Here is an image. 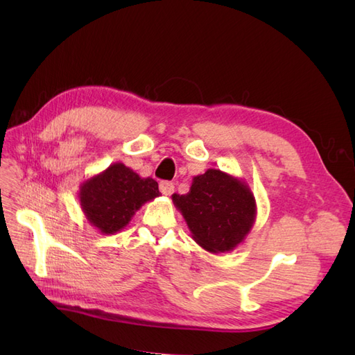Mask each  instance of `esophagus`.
Returning <instances> with one entry per match:
<instances>
[{
  "label": "esophagus",
  "instance_id": "obj_1",
  "mask_svg": "<svg viewBox=\"0 0 355 355\" xmlns=\"http://www.w3.org/2000/svg\"><path fill=\"white\" fill-rule=\"evenodd\" d=\"M159 191H161V194L171 196L175 191V185L168 180H163V182H159Z\"/></svg>",
  "mask_w": 355,
  "mask_h": 355
}]
</instances>
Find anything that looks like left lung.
Masks as SVG:
<instances>
[{"label":"left lung","instance_id":"8db88e82","mask_svg":"<svg viewBox=\"0 0 355 355\" xmlns=\"http://www.w3.org/2000/svg\"><path fill=\"white\" fill-rule=\"evenodd\" d=\"M171 200L192 239L210 253L234 250L256 219V200L249 185L219 168L194 176L188 194H173Z\"/></svg>","mask_w":355,"mask_h":355}]
</instances>
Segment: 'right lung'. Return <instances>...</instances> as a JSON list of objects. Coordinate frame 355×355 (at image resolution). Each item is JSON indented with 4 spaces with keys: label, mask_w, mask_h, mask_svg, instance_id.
Segmentation results:
<instances>
[{
    "label": "right lung",
    "mask_w": 355,
    "mask_h": 355,
    "mask_svg": "<svg viewBox=\"0 0 355 355\" xmlns=\"http://www.w3.org/2000/svg\"><path fill=\"white\" fill-rule=\"evenodd\" d=\"M159 197L153 178H141L123 163L84 180L78 198L85 219L102 234L121 231L145 202Z\"/></svg>",
    "instance_id": "right-lung-1"
}]
</instances>
